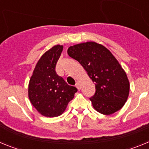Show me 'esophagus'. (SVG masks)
Wrapping results in <instances>:
<instances>
[{"label":"esophagus","mask_w":149,"mask_h":149,"mask_svg":"<svg viewBox=\"0 0 149 149\" xmlns=\"http://www.w3.org/2000/svg\"><path fill=\"white\" fill-rule=\"evenodd\" d=\"M75 86L77 88V89H78V90H80V89H81V84H80V83H79V82L76 83Z\"/></svg>","instance_id":"34e87169"}]
</instances>
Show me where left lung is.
I'll return each instance as SVG.
<instances>
[{"label":"left lung","instance_id":"1","mask_svg":"<svg viewBox=\"0 0 149 149\" xmlns=\"http://www.w3.org/2000/svg\"><path fill=\"white\" fill-rule=\"evenodd\" d=\"M67 52L81 63L95 84V93L89 98L93 107L104 115L120 110L127 99L130 84L125 72L111 52L94 42L71 46Z\"/></svg>","mask_w":149,"mask_h":149}]
</instances>
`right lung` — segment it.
I'll use <instances>...</instances> for the list:
<instances>
[{
	"instance_id": "1",
	"label": "right lung",
	"mask_w": 149,
	"mask_h": 149,
	"mask_svg": "<svg viewBox=\"0 0 149 149\" xmlns=\"http://www.w3.org/2000/svg\"><path fill=\"white\" fill-rule=\"evenodd\" d=\"M63 48V45H55L41 56L29 83L30 102L39 113L47 117L61 115L77 91L55 71Z\"/></svg>"
}]
</instances>
